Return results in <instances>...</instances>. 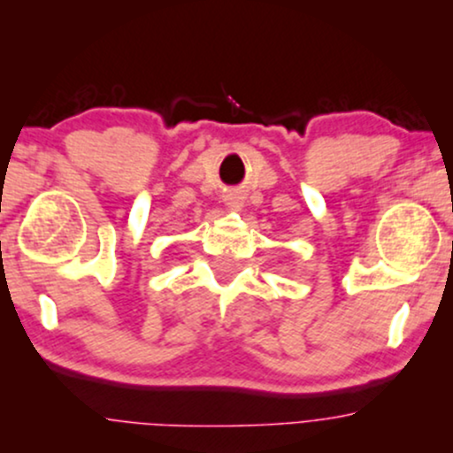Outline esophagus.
<instances>
[{
  "label": "esophagus",
  "instance_id": "obj_1",
  "mask_svg": "<svg viewBox=\"0 0 453 453\" xmlns=\"http://www.w3.org/2000/svg\"><path fill=\"white\" fill-rule=\"evenodd\" d=\"M226 204H227V209H232V211H238L242 206V200H241V196H227V200H226Z\"/></svg>",
  "mask_w": 453,
  "mask_h": 453
}]
</instances>
